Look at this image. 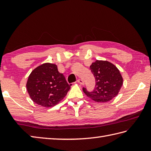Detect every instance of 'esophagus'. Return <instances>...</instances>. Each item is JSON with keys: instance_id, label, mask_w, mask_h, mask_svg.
I'll return each instance as SVG.
<instances>
[{"instance_id": "1", "label": "esophagus", "mask_w": 151, "mask_h": 151, "mask_svg": "<svg viewBox=\"0 0 151 151\" xmlns=\"http://www.w3.org/2000/svg\"><path fill=\"white\" fill-rule=\"evenodd\" d=\"M77 82L79 83L80 84H81V85L84 84V82H83V81H82V79H78L77 80Z\"/></svg>"}]
</instances>
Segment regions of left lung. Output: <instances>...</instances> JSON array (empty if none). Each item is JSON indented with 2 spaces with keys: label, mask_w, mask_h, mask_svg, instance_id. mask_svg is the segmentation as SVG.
<instances>
[{
  "label": "left lung",
  "mask_w": 151,
  "mask_h": 151,
  "mask_svg": "<svg viewBox=\"0 0 151 151\" xmlns=\"http://www.w3.org/2000/svg\"><path fill=\"white\" fill-rule=\"evenodd\" d=\"M95 78V87L91 92L83 88V91L96 102H106L116 97L123 83V77L116 66L108 61L96 60L90 65Z\"/></svg>",
  "instance_id": "left-lung-1"
}]
</instances>
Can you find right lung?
Here are the masks:
<instances>
[{
	"label": "right lung",
	"mask_w": 151,
	"mask_h": 151,
	"mask_svg": "<svg viewBox=\"0 0 151 151\" xmlns=\"http://www.w3.org/2000/svg\"><path fill=\"white\" fill-rule=\"evenodd\" d=\"M70 86L58 71L56 64L45 63L32 71L27 89L35 103L49 108L58 104L65 97Z\"/></svg>",
	"instance_id": "right-lung-1"
}]
</instances>
